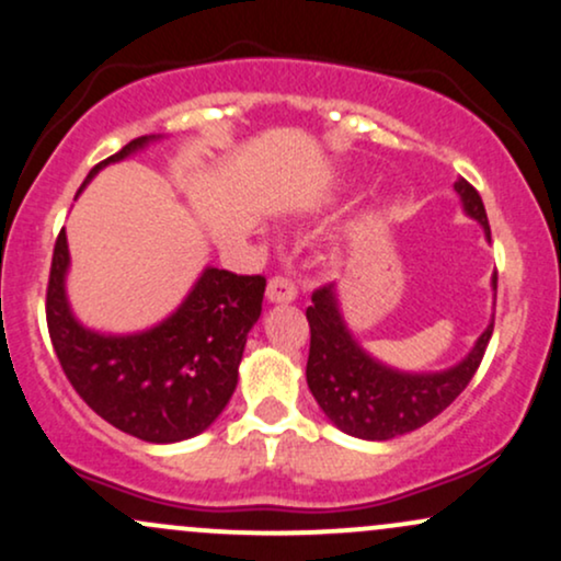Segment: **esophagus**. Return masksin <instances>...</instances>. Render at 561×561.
Wrapping results in <instances>:
<instances>
[{
    "instance_id": "1",
    "label": "esophagus",
    "mask_w": 561,
    "mask_h": 561,
    "mask_svg": "<svg viewBox=\"0 0 561 561\" xmlns=\"http://www.w3.org/2000/svg\"><path fill=\"white\" fill-rule=\"evenodd\" d=\"M266 298L268 302H293L298 298V287L287 276H272L266 287Z\"/></svg>"
}]
</instances>
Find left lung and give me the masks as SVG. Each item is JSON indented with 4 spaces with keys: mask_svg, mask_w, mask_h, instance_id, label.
<instances>
[{
    "mask_svg": "<svg viewBox=\"0 0 561 561\" xmlns=\"http://www.w3.org/2000/svg\"><path fill=\"white\" fill-rule=\"evenodd\" d=\"M454 190L461 197L465 214L474 218L491 240L485 205L478 190L467 179H459ZM495 282L499 279L493 274V289ZM311 302L313 306L306 308L308 327H311V351L306 364L308 388L334 427L362 440H390L420 430L422 424L446 411L474 377L493 334L491 319L478 343L459 364L443 371L414 375L377 362L358 345L340 311L337 287H319L311 295Z\"/></svg>",
    "mask_w": 561,
    "mask_h": 561,
    "instance_id": "left-lung-1",
    "label": "left lung"
}]
</instances>
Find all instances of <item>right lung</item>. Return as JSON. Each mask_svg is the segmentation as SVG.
Returning a JSON list of instances; mask_svg holds the SVG:
<instances>
[{"mask_svg":"<svg viewBox=\"0 0 561 561\" xmlns=\"http://www.w3.org/2000/svg\"><path fill=\"white\" fill-rule=\"evenodd\" d=\"M156 139L128 141L94 165L83 186L107 163H118ZM68 266L62 229L49 268L47 327L62 371L89 409L147 443H179L208 430L237 388L266 279L208 266L169 319L145 332L105 334L83 327L70 311Z\"/></svg>","mask_w":561,"mask_h":561,"instance_id":"add662e5","label":"right lung"}]
</instances>
